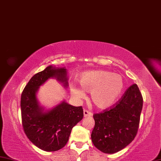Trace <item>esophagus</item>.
I'll use <instances>...</instances> for the list:
<instances>
[{
	"label": "esophagus",
	"instance_id": "1",
	"mask_svg": "<svg viewBox=\"0 0 161 161\" xmlns=\"http://www.w3.org/2000/svg\"><path fill=\"white\" fill-rule=\"evenodd\" d=\"M83 115H84V117H87V116H92V114L89 111L87 110H85L83 111Z\"/></svg>",
	"mask_w": 161,
	"mask_h": 161
}]
</instances>
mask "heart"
I'll list each match as a JSON object with an SVG mask.
<instances>
[{
	"label": "heart",
	"instance_id": "b5f03b06",
	"mask_svg": "<svg viewBox=\"0 0 161 161\" xmlns=\"http://www.w3.org/2000/svg\"><path fill=\"white\" fill-rule=\"evenodd\" d=\"M82 90L90 92L91 100L97 107L105 109L111 107L122 93L124 80L120 74L106 71H92L84 73L79 79ZM75 87L71 93L78 98H83L85 93Z\"/></svg>",
	"mask_w": 161,
	"mask_h": 161
}]
</instances>
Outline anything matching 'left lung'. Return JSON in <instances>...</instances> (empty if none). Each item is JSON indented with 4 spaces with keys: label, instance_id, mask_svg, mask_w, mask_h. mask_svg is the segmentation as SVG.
<instances>
[{
    "label": "left lung",
    "instance_id": "8db88e82",
    "mask_svg": "<svg viewBox=\"0 0 161 161\" xmlns=\"http://www.w3.org/2000/svg\"><path fill=\"white\" fill-rule=\"evenodd\" d=\"M143 98L137 84L130 86L113 107L93 115L91 139L105 153H114L131 143L138 131Z\"/></svg>",
    "mask_w": 161,
    "mask_h": 161
}]
</instances>
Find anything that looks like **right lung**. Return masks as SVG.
I'll return each mask as SVG.
<instances>
[{
	"mask_svg": "<svg viewBox=\"0 0 161 161\" xmlns=\"http://www.w3.org/2000/svg\"><path fill=\"white\" fill-rule=\"evenodd\" d=\"M49 78H56L68 87L65 67L48 66L30 79L21 96L22 126L32 143L45 151H56L65 146L72 128L83 118L82 107H74L63 101L48 110L40 106L36 94Z\"/></svg>",
	"mask_w": 161,
	"mask_h": 161,
	"instance_id": "obj_1",
	"label": "right lung"
}]
</instances>
